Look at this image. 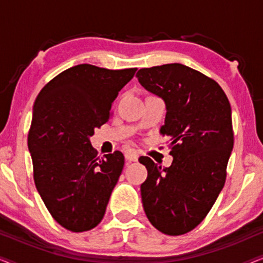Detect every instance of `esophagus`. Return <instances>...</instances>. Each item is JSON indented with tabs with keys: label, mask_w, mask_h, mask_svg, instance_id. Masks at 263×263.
I'll list each match as a JSON object with an SVG mask.
<instances>
[{
	"label": "esophagus",
	"mask_w": 263,
	"mask_h": 263,
	"mask_svg": "<svg viewBox=\"0 0 263 263\" xmlns=\"http://www.w3.org/2000/svg\"><path fill=\"white\" fill-rule=\"evenodd\" d=\"M124 157L128 161H136L139 158V152L134 148H128L124 152Z\"/></svg>",
	"instance_id": "esophagus-1"
}]
</instances>
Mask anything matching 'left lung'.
I'll return each instance as SVG.
<instances>
[{
    "label": "left lung",
    "instance_id": "1",
    "mask_svg": "<svg viewBox=\"0 0 263 263\" xmlns=\"http://www.w3.org/2000/svg\"><path fill=\"white\" fill-rule=\"evenodd\" d=\"M136 78L166 105L160 134L170 136V167L148 157L141 184L145 213L158 231L179 236L206 218L226 181L233 147L231 106L213 79L179 63L142 68Z\"/></svg>",
    "mask_w": 263,
    "mask_h": 263
}]
</instances>
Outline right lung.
Returning a JSON list of instances; mask_svg holds the SVG:
<instances>
[{"label": "right lung", "instance_id": "add662e5", "mask_svg": "<svg viewBox=\"0 0 263 263\" xmlns=\"http://www.w3.org/2000/svg\"><path fill=\"white\" fill-rule=\"evenodd\" d=\"M135 71L79 64L35 98L27 138L34 184L51 217L69 231L92 230L105 214L124 156L115 151L99 158L89 136L109 121L112 102Z\"/></svg>", "mask_w": 263, "mask_h": 263}]
</instances>
